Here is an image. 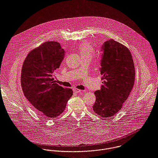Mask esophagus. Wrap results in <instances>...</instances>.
Returning <instances> with one entry per match:
<instances>
[{"instance_id":"1","label":"esophagus","mask_w":158,"mask_h":158,"mask_svg":"<svg viewBox=\"0 0 158 158\" xmlns=\"http://www.w3.org/2000/svg\"><path fill=\"white\" fill-rule=\"evenodd\" d=\"M73 91L75 93H80L81 92V91L80 89H73Z\"/></svg>"}]
</instances>
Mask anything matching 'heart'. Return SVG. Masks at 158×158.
Masks as SVG:
<instances>
[{
  "instance_id": "1",
  "label": "heart",
  "mask_w": 158,
  "mask_h": 158,
  "mask_svg": "<svg viewBox=\"0 0 158 158\" xmlns=\"http://www.w3.org/2000/svg\"><path fill=\"white\" fill-rule=\"evenodd\" d=\"M79 52L81 57L91 58L94 54V48L88 43H83L79 47Z\"/></svg>"
}]
</instances>
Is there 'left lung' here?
<instances>
[{
  "mask_svg": "<svg viewBox=\"0 0 158 158\" xmlns=\"http://www.w3.org/2000/svg\"><path fill=\"white\" fill-rule=\"evenodd\" d=\"M100 71L102 75L101 90L95 91L93 106L98 114L111 117L119 111L131 93L135 81V66L129 49L113 39L102 47Z\"/></svg>",
  "mask_w": 158,
  "mask_h": 158,
  "instance_id": "obj_1",
  "label": "left lung"
}]
</instances>
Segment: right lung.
Here are the masks:
<instances>
[{"instance_id": "1", "label": "right lung", "mask_w": 158, "mask_h": 158, "mask_svg": "<svg viewBox=\"0 0 158 158\" xmlns=\"http://www.w3.org/2000/svg\"><path fill=\"white\" fill-rule=\"evenodd\" d=\"M65 56L57 42H46L32 50L22 67L21 84L24 96L44 118H54L65 110L72 89L64 88L53 78Z\"/></svg>"}]
</instances>
